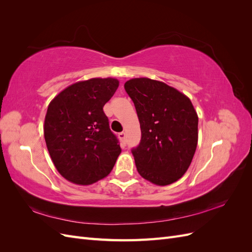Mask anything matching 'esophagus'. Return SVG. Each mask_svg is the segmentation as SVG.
Here are the masks:
<instances>
[{
	"mask_svg": "<svg viewBox=\"0 0 252 252\" xmlns=\"http://www.w3.org/2000/svg\"><path fill=\"white\" fill-rule=\"evenodd\" d=\"M118 136H119V139H120V141H121V143L122 144H126V133L123 131V132H120L119 134H118Z\"/></svg>",
	"mask_w": 252,
	"mask_h": 252,
	"instance_id": "esophagus-1",
	"label": "esophagus"
}]
</instances>
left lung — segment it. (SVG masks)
<instances>
[{
    "mask_svg": "<svg viewBox=\"0 0 252 252\" xmlns=\"http://www.w3.org/2000/svg\"><path fill=\"white\" fill-rule=\"evenodd\" d=\"M124 88L138 113L141 141L131 149L138 172L156 185L181 179L197 144V114L191 101L163 82L131 79Z\"/></svg>",
    "mask_w": 252,
    "mask_h": 252,
    "instance_id": "1",
    "label": "left lung"
}]
</instances>
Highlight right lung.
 Wrapping results in <instances>:
<instances>
[{"mask_svg":"<svg viewBox=\"0 0 252 252\" xmlns=\"http://www.w3.org/2000/svg\"><path fill=\"white\" fill-rule=\"evenodd\" d=\"M119 87L117 79H90L64 89L50 102L44 136L61 175L90 185L110 173L121 154L103 110Z\"/></svg>","mask_w":252,"mask_h":252,"instance_id":"right-lung-1","label":"right lung"}]
</instances>
